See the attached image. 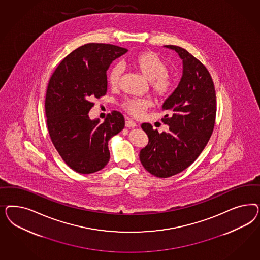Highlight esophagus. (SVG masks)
<instances>
[{"mask_svg": "<svg viewBox=\"0 0 260 260\" xmlns=\"http://www.w3.org/2000/svg\"><path fill=\"white\" fill-rule=\"evenodd\" d=\"M126 127H134V126H137V124L132 119H126Z\"/></svg>", "mask_w": 260, "mask_h": 260, "instance_id": "34e87169", "label": "esophagus"}]
</instances>
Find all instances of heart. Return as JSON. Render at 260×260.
Wrapping results in <instances>:
<instances>
[{
	"instance_id": "obj_1",
	"label": "heart",
	"mask_w": 260,
	"mask_h": 260,
	"mask_svg": "<svg viewBox=\"0 0 260 260\" xmlns=\"http://www.w3.org/2000/svg\"><path fill=\"white\" fill-rule=\"evenodd\" d=\"M132 64L140 71L144 77L150 80V86L159 95L170 94L174 87L173 79L167 74L168 70L164 61L151 51H144L134 57ZM123 73L122 66L114 64L109 73V82L112 87L118 86L119 81ZM151 106V101L148 98L129 97L126 98L122 107L136 117H141Z\"/></svg>"
}]
</instances>
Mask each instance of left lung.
I'll return each instance as SVG.
<instances>
[{"label": "left lung", "mask_w": 260, "mask_h": 260, "mask_svg": "<svg viewBox=\"0 0 260 260\" xmlns=\"http://www.w3.org/2000/svg\"><path fill=\"white\" fill-rule=\"evenodd\" d=\"M164 47L178 53L183 74L162 107L170 112L162 118L170 126L169 133L159 134L149 123H143L149 144L139 155L143 167L160 178L181 173L197 160L213 134L216 115L214 85L204 64L182 47Z\"/></svg>", "instance_id": "left-lung-1"}]
</instances>
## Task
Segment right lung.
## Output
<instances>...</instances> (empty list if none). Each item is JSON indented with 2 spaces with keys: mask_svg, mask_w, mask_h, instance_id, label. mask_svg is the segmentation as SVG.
Instances as JSON below:
<instances>
[{
  "mask_svg": "<svg viewBox=\"0 0 260 260\" xmlns=\"http://www.w3.org/2000/svg\"><path fill=\"white\" fill-rule=\"evenodd\" d=\"M127 49L90 43L76 48L56 68L47 86L45 110L50 139L66 164L76 173L102 170L110 160L109 140L125 126L113 110L103 123L88 116L91 102L107 93V71Z\"/></svg>",
  "mask_w": 260,
  "mask_h": 260,
  "instance_id": "obj_1",
  "label": "right lung"
}]
</instances>
